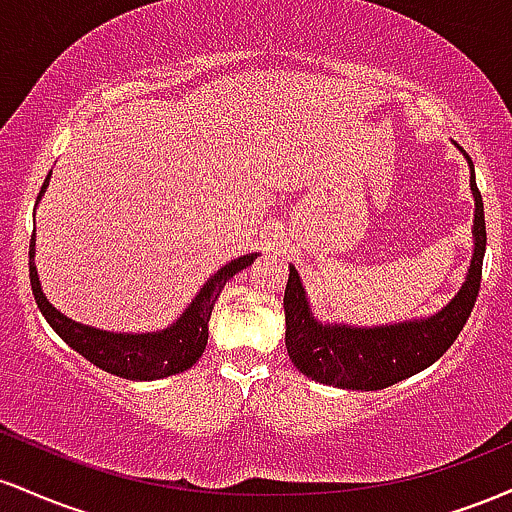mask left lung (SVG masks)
<instances>
[{
	"mask_svg": "<svg viewBox=\"0 0 512 512\" xmlns=\"http://www.w3.org/2000/svg\"><path fill=\"white\" fill-rule=\"evenodd\" d=\"M457 149L462 151V146ZM464 158L472 173L469 187L474 195L472 262L460 291L438 313L378 327L322 322L310 308L308 293L296 267L289 264V284L284 291L286 351L293 366L303 375L315 383L342 387V390H383L433 366L450 349L477 303L486 250L484 202L474 178L472 158L467 154Z\"/></svg>",
	"mask_w": 512,
	"mask_h": 512,
	"instance_id": "8db88e82",
	"label": "left lung"
}]
</instances>
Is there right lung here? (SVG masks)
<instances>
[{
	"label": "right lung",
	"mask_w": 512,
	"mask_h": 512,
	"mask_svg": "<svg viewBox=\"0 0 512 512\" xmlns=\"http://www.w3.org/2000/svg\"><path fill=\"white\" fill-rule=\"evenodd\" d=\"M50 175L40 187L38 202L48 190ZM255 260L257 252H252V255L236 257V260L223 264L219 272H214L204 281V286L192 298V303H187L178 320H173L163 330L142 334L110 332L101 330V327L81 325V322H74L72 317L60 313L40 289L38 269H35V233L31 238V289L40 313L76 354L84 356L93 366L103 368L105 373L120 375V378L158 380L195 366L207 349L209 317L214 303L219 301V293L228 279H233L240 269L250 267Z\"/></svg>",
	"instance_id": "right-lung-1"
}]
</instances>
